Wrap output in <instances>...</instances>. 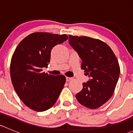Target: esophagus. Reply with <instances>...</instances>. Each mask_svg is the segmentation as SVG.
Segmentation results:
<instances>
[{
	"label": "esophagus",
	"instance_id": "esophagus-1",
	"mask_svg": "<svg viewBox=\"0 0 133 133\" xmlns=\"http://www.w3.org/2000/svg\"><path fill=\"white\" fill-rule=\"evenodd\" d=\"M71 80H73V78L72 77H66V81L67 82H69Z\"/></svg>",
	"mask_w": 133,
	"mask_h": 133
}]
</instances>
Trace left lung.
<instances>
[{"mask_svg":"<svg viewBox=\"0 0 133 133\" xmlns=\"http://www.w3.org/2000/svg\"><path fill=\"white\" fill-rule=\"evenodd\" d=\"M69 44L78 54L82 69L89 77L76 99L86 108H98L113 95L120 73L117 58L108 44L98 39L69 35Z\"/></svg>","mask_w":133,"mask_h":133,"instance_id":"left-lung-1","label":"left lung"}]
</instances>
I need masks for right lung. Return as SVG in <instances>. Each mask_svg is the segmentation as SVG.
<instances>
[{
    "mask_svg": "<svg viewBox=\"0 0 133 133\" xmlns=\"http://www.w3.org/2000/svg\"><path fill=\"white\" fill-rule=\"evenodd\" d=\"M68 38L66 35L33 33L24 38L16 48L10 64L12 84L26 106L42 112L56 103L65 83L64 75L42 72L48 68L51 51Z\"/></svg>",
    "mask_w": 133,
    "mask_h": 133,
    "instance_id": "add662e5",
    "label": "right lung"
}]
</instances>
